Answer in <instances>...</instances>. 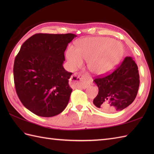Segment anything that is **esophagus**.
I'll list each match as a JSON object with an SVG mask.
<instances>
[{
    "instance_id": "esophagus-1",
    "label": "esophagus",
    "mask_w": 154,
    "mask_h": 154,
    "mask_svg": "<svg viewBox=\"0 0 154 154\" xmlns=\"http://www.w3.org/2000/svg\"><path fill=\"white\" fill-rule=\"evenodd\" d=\"M92 81L93 79L89 77L79 73H75L71 76L69 82L73 87L85 89L92 83Z\"/></svg>"
}]
</instances>
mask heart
Here are the masks:
<instances>
[{"mask_svg":"<svg viewBox=\"0 0 154 154\" xmlns=\"http://www.w3.org/2000/svg\"><path fill=\"white\" fill-rule=\"evenodd\" d=\"M122 44L108 37L85 38L77 43V48L69 47L66 57L73 69L81 67L83 60L88 67L97 75L110 73L119 64L123 57Z\"/></svg>","mask_w":154,"mask_h":154,"instance_id":"1","label":"heart"}]
</instances>
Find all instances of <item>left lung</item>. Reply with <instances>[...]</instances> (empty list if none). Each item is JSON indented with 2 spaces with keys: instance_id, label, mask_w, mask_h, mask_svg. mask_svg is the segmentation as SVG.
Here are the masks:
<instances>
[{
  "instance_id": "8db88e82",
  "label": "left lung",
  "mask_w": 154,
  "mask_h": 154,
  "mask_svg": "<svg viewBox=\"0 0 154 154\" xmlns=\"http://www.w3.org/2000/svg\"><path fill=\"white\" fill-rule=\"evenodd\" d=\"M135 61L126 57L116 69L94 80L99 93L93 100L98 109L106 112L122 110L132 104L138 93L140 77Z\"/></svg>"
}]
</instances>
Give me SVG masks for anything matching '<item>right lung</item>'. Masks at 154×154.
Listing matches in <instances>:
<instances>
[{
	"label": "right lung",
	"instance_id": "1",
	"mask_svg": "<svg viewBox=\"0 0 154 154\" xmlns=\"http://www.w3.org/2000/svg\"><path fill=\"white\" fill-rule=\"evenodd\" d=\"M77 35L36 34L26 41L14 60V80L19 99L38 116L51 117L63 112L72 89L65 71L64 52Z\"/></svg>",
	"mask_w": 154,
	"mask_h": 154
}]
</instances>
